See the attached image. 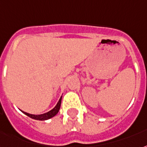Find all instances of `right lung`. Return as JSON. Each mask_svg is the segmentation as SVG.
I'll list each match as a JSON object with an SVG mask.
<instances>
[{
  "label": "right lung",
  "instance_id": "obj_1",
  "mask_svg": "<svg viewBox=\"0 0 147 147\" xmlns=\"http://www.w3.org/2000/svg\"><path fill=\"white\" fill-rule=\"evenodd\" d=\"M61 97L59 99V102L57 103V105L55 106V107L51 109V111H49L46 113L41 114V115H33V114H29L28 113H25V112H23L25 115H27L29 117H31V119H37V120H46V119H49L53 117L56 115V114L59 113V109H60V106H61Z\"/></svg>",
  "mask_w": 147,
  "mask_h": 147
}]
</instances>
